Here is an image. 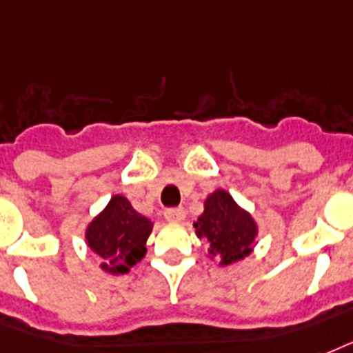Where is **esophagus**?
Masks as SVG:
<instances>
[{"label": "esophagus", "instance_id": "obj_1", "mask_svg": "<svg viewBox=\"0 0 353 353\" xmlns=\"http://www.w3.org/2000/svg\"><path fill=\"white\" fill-rule=\"evenodd\" d=\"M165 219L169 223H182L185 219V210L184 208H169L165 212Z\"/></svg>", "mask_w": 353, "mask_h": 353}]
</instances>
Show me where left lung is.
<instances>
[{
    "mask_svg": "<svg viewBox=\"0 0 353 353\" xmlns=\"http://www.w3.org/2000/svg\"><path fill=\"white\" fill-rule=\"evenodd\" d=\"M199 239L206 243L210 258L232 265L252 252L258 225L228 191L217 190L204 201V212L193 223Z\"/></svg>",
    "mask_w": 353,
    "mask_h": 353,
    "instance_id": "left-lung-1",
    "label": "left lung"
}]
</instances>
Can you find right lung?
Wrapping results in <instances>:
<instances>
[{
  "label": "right lung",
  "instance_id": "right-lung-1",
  "mask_svg": "<svg viewBox=\"0 0 353 353\" xmlns=\"http://www.w3.org/2000/svg\"><path fill=\"white\" fill-rule=\"evenodd\" d=\"M152 221L138 214L123 195H114L106 208L86 228V243L110 274H125L143 259Z\"/></svg>",
  "mask_w": 353,
  "mask_h": 353
}]
</instances>
